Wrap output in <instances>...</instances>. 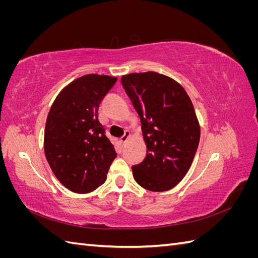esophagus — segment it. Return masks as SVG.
<instances>
[{"mask_svg": "<svg viewBox=\"0 0 258 258\" xmlns=\"http://www.w3.org/2000/svg\"><path fill=\"white\" fill-rule=\"evenodd\" d=\"M130 138V132L129 131H124V135L120 138V142L121 143H126Z\"/></svg>", "mask_w": 258, "mask_h": 258, "instance_id": "1", "label": "esophagus"}]
</instances>
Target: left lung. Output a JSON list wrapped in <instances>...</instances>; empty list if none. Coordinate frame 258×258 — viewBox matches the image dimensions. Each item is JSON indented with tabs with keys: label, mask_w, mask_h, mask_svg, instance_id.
Masks as SVG:
<instances>
[{
	"label": "left lung",
	"mask_w": 258,
	"mask_h": 258,
	"mask_svg": "<svg viewBox=\"0 0 258 258\" xmlns=\"http://www.w3.org/2000/svg\"><path fill=\"white\" fill-rule=\"evenodd\" d=\"M142 124L146 157L132 166L136 182L151 191L173 188L188 172L200 140L191 100L173 79L156 72L121 76Z\"/></svg>",
	"instance_id": "obj_1"
}]
</instances>
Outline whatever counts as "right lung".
Segmentation results:
<instances>
[{
  "instance_id": "1",
  "label": "right lung",
  "mask_w": 258,
  "mask_h": 258,
  "mask_svg": "<svg viewBox=\"0 0 258 258\" xmlns=\"http://www.w3.org/2000/svg\"><path fill=\"white\" fill-rule=\"evenodd\" d=\"M116 81L99 74L79 77L59 92L50 107L45 156L60 183L73 192L87 194L102 185L117 156L98 120L101 101Z\"/></svg>"
}]
</instances>
